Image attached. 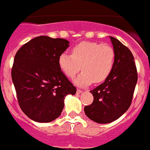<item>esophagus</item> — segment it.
<instances>
[{
  "mask_svg": "<svg viewBox=\"0 0 150 150\" xmlns=\"http://www.w3.org/2000/svg\"><path fill=\"white\" fill-rule=\"evenodd\" d=\"M82 93V91L80 89H77L76 90V94H81Z\"/></svg>",
  "mask_w": 150,
  "mask_h": 150,
  "instance_id": "obj_1",
  "label": "esophagus"
}]
</instances>
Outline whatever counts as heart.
I'll list each match as a JSON object with an SVG mask.
<instances>
[{"label": "heart", "instance_id": "1", "mask_svg": "<svg viewBox=\"0 0 150 150\" xmlns=\"http://www.w3.org/2000/svg\"><path fill=\"white\" fill-rule=\"evenodd\" d=\"M115 52L112 47L95 42H83L72 49V55L63 52L59 56V67L66 76L74 78L83 72L74 83L87 87L92 83H101L111 74L115 62Z\"/></svg>", "mask_w": 150, "mask_h": 150}]
</instances>
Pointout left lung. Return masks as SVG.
Returning a JSON list of instances; mask_svg holds the SVG:
<instances>
[{
  "label": "left lung",
  "mask_w": 150,
  "mask_h": 150,
  "mask_svg": "<svg viewBox=\"0 0 150 150\" xmlns=\"http://www.w3.org/2000/svg\"><path fill=\"white\" fill-rule=\"evenodd\" d=\"M110 39L116 56L113 69L105 82L91 91L94 100L84 107L86 115L100 124L112 122L129 109L138 80L131 51L115 38Z\"/></svg>",
  "instance_id": "1"
}]
</instances>
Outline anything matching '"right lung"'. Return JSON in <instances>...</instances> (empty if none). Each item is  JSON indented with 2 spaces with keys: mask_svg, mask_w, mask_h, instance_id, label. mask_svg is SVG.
Here are the masks:
<instances>
[{
  "mask_svg": "<svg viewBox=\"0 0 150 150\" xmlns=\"http://www.w3.org/2000/svg\"><path fill=\"white\" fill-rule=\"evenodd\" d=\"M69 41L38 36L21 46L14 56L11 78L24 113L37 122H50L61 115L64 99L76 89L61 71L58 59Z\"/></svg>",
  "mask_w": 150,
  "mask_h": 150,
  "instance_id": "add662e5",
  "label": "right lung"
}]
</instances>
